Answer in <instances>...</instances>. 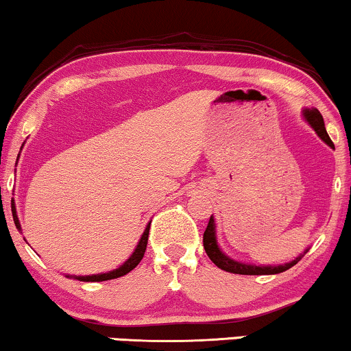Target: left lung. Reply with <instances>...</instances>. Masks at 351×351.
<instances>
[{"mask_svg":"<svg viewBox=\"0 0 351 351\" xmlns=\"http://www.w3.org/2000/svg\"><path fill=\"white\" fill-rule=\"evenodd\" d=\"M304 117H305V121L312 125L313 130L317 132V135L322 138L326 145L334 147V143L330 141L328 132H326V128H324V121H323L322 112H319L317 108H312V110H304ZM204 248L206 251V254H208V258L211 259V263H213L216 267H219L221 270H226V272L240 274V275L281 274V272H285V270H288L293 267V265L298 264L299 261L302 259V256L307 253V251H304V254H300L299 258H295L294 261H291V263H286L281 265H254V264L239 263V261L226 256L218 246V241H216V226H215L213 216L210 218L208 226H206V229L204 232Z\"/></svg>","mask_w":351,"mask_h":351,"instance_id":"1","label":"left lung"}]
</instances>
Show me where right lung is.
Here are the masks:
<instances>
[{"instance_id":"right-lung-1","label":"right lung","mask_w":351,"mask_h":351,"mask_svg":"<svg viewBox=\"0 0 351 351\" xmlns=\"http://www.w3.org/2000/svg\"><path fill=\"white\" fill-rule=\"evenodd\" d=\"M12 218H14V224H16V227L19 230L22 229L21 227V223H19V218H17V211H16V205H14V199H12ZM149 227H151V223L146 226L145 232H143L141 239L140 241H138L136 248L135 251H133L130 258H128L124 264L121 265V267H117L114 270H111V272H106V274H97V275H84V276H76L73 275V278H76L79 281H106V280H112V278H119V276H124L127 275L130 270H133L136 267L138 264H140V261L143 259V256H145V251H146V245H147V237H149ZM70 276V275H66Z\"/></svg>"}]
</instances>
